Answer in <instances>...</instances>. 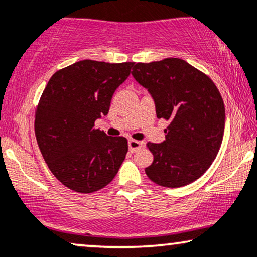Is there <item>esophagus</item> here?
<instances>
[{
    "label": "esophagus",
    "mask_w": 257,
    "mask_h": 257,
    "mask_svg": "<svg viewBox=\"0 0 257 257\" xmlns=\"http://www.w3.org/2000/svg\"><path fill=\"white\" fill-rule=\"evenodd\" d=\"M128 146H129V151L131 152H135V151L140 150V148L144 146V142L142 141H138V140H129L128 141Z\"/></svg>",
    "instance_id": "esophagus-1"
}]
</instances>
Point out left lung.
<instances>
[{
	"label": "left lung",
	"mask_w": 257,
	"mask_h": 257,
	"mask_svg": "<svg viewBox=\"0 0 257 257\" xmlns=\"http://www.w3.org/2000/svg\"><path fill=\"white\" fill-rule=\"evenodd\" d=\"M132 74L153 97L157 117L170 122L165 141L147 144L153 163L145 172L162 187L193 183L220 150L225 128L220 92L209 76L181 58L137 63Z\"/></svg>",
	"instance_id": "1"
}]
</instances>
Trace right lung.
<instances>
[{"label": "right lung", "instance_id": "right-lung-1", "mask_svg": "<svg viewBox=\"0 0 257 257\" xmlns=\"http://www.w3.org/2000/svg\"><path fill=\"white\" fill-rule=\"evenodd\" d=\"M133 66L79 61L57 70L43 91L35 113L37 142L52 175L70 190L94 193L118 172L128 141L107 137L94 122L107 115Z\"/></svg>", "mask_w": 257, "mask_h": 257}]
</instances>
